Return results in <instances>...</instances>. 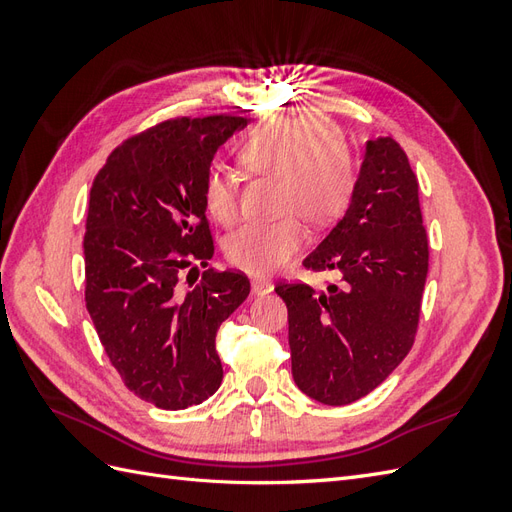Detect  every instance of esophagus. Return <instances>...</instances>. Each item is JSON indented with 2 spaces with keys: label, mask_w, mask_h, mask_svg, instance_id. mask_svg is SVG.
I'll list each match as a JSON object with an SVG mask.
<instances>
[{
  "label": "esophagus",
  "mask_w": 512,
  "mask_h": 512,
  "mask_svg": "<svg viewBox=\"0 0 512 512\" xmlns=\"http://www.w3.org/2000/svg\"><path fill=\"white\" fill-rule=\"evenodd\" d=\"M271 290H273V284L269 280H262V277H256V280H252V292L256 294V297L269 294Z\"/></svg>",
  "instance_id": "1"
}]
</instances>
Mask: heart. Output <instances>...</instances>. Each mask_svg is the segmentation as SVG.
I'll return each mask as SVG.
<instances>
[{
	"mask_svg": "<svg viewBox=\"0 0 512 512\" xmlns=\"http://www.w3.org/2000/svg\"><path fill=\"white\" fill-rule=\"evenodd\" d=\"M239 160L250 173L277 179V209L299 213L307 224H327L348 205L352 192L348 149L342 138L314 117H280L262 123L245 138ZM203 205L215 222L224 226L235 222L237 181L226 168L207 170ZM303 239V226L290 213L275 222H250L232 230L224 241V254L232 267L267 275L280 269Z\"/></svg>",
	"mask_w": 512,
	"mask_h": 512,
	"instance_id": "1",
	"label": "heart"
}]
</instances>
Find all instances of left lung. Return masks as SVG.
I'll return each mask as SVG.
<instances>
[{
  "instance_id": "obj_1",
  "label": "left lung",
  "mask_w": 512,
  "mask_h": 512,
  "mask_svg": "<svg viewBox=\"0 0 512 512\" xmlns=\"http://www.w3.org/2000/svg\"><path fill=\"white\" fill-rule=\"evenodd\" d=\"M303 265L337 271L316 292L280 282L292 378L324 406H346L389 378L414 344L429 269L418 181L391 136L365 143L350 205Z\"/></svg>"
}]
</instances>
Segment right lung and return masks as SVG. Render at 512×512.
Here are the masks:
<instances>
[{
  "label": "right lung",
  "instance_id": "1",
  "mask_svg": "<svg viewBox=\"0 0 512 512\" xmlns=\"http://www.w3.org/2000/svg\"><path fill=\"white\" fill-rule=\"evenodd\" d=\"M245 117H179L123 141L89 192L85 305L128 389L162 410L203 404L222 384L220 324L250 294L237 271L207 269L190 290L183 267H207L213 239L203 179Z\"/></svg>",
  "mask_w": 512,
  "mask_h": 512
}]
</instances>
